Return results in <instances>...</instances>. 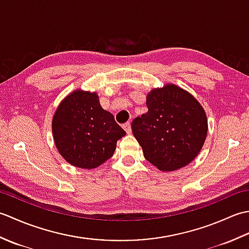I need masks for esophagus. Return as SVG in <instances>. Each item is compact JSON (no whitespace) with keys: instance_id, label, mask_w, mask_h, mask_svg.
I'll return each instance as SVG.
<instances>
[{"instance_id":"1","label":"esophagus","mask_w":249,"mask_h":249,"mask_svg":"<svg viewBox=\"0 0 249 249\" xmlns=\"http://www.w3.org/2000/svg\"><path fill=\"white\" fill-rule=\"evenodd\" d=\"M123 128L125 129V131H126V133H127V134H130V133H131V126H130L129 122H127V123L123 124Z\"/></svg>"}]
</instances>
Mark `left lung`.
Returning a JSON list of instances; mask_svg holds the SVG:
<instances>
[{
    "label": "left lung",
    "instance_id": "8db88e82",
    "mask_svg": "<svg viewBox=\"0 0 249 249\" xmlns=\"http://www.w3.org/2000/svg\"><path fill=\"white\" fill-rule=\"evenodd\" d=\"M146 107L147 112L131 123L145 160L161 171L187 166L199 154L208 134L202 106L185 89L166 84L147 94Z\"/></svg>",
    "mask_w": 249,
    "mask_h": 249
}]
</instances>
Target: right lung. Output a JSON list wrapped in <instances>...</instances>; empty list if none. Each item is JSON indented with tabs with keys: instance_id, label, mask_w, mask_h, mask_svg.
Instances as JSON below:
<instances>
[{
	"instance_id": "right-lung-1",
	"label": "right lung",
	"mask_w": 249,
	"mask_h": 249,
	"mask_svg": "<svg viewBox=\"0 0 249 249\" xmlns=\"http://www.w3.org/2000/svg\"><path fill=\"white\" fill-rule=\"evenodd\" d=\"M54 143L71 165L94 169L113 155L126 135L112 113L102 108L96 93L77 89L57 107L52 120Z\"/></svg>"
}]
</instances>
